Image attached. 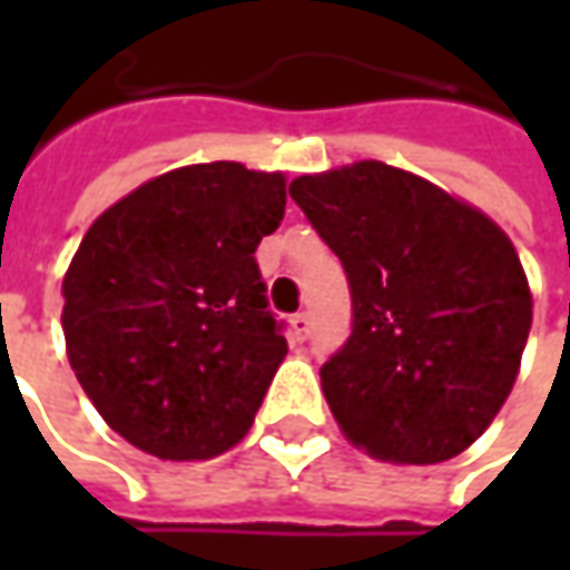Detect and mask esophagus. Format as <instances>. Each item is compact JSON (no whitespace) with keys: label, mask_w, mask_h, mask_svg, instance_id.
Returning a JSON list of instances; mask_svg holds the SVG:
<instances>
[{"label":"esophagus","mask_w":570,"mask_h":570,"mask_svg":"<svg viewBox=\"0 0 570 570\" xmlns=\"http://www.w3.org/2000/svg\"><path fill=\"white\" fill-rule=\"evenodd\" d=\"M311 330H314V326H311V317H307L304 311H301V314H295V317H292V333H295V340H297V342L311 340Z\"/></svg>","instance_id":"34e87169"}]
</instances>
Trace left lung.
Here are the masks:
<instances>
[{"label":"left lung","instance_id":"8db88e82","mask_svg":"<svg viewBox=\"0 0 570 570\" xmlns=\"http://www.w3.org/2000/svg\"><path fill=\"white\" fill-rule=\"evenodd\" d=\"M288 193L352 292V336L320 367L342 434L390 463L463 453L508 400L533 323L508 234L383 161L304 174Z\"/></svg>","mask_w":570,"mask_h":570}]
</instances>
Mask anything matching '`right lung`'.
I'll return each mask as SVG.
<instances>
[{
    "label": "right lung",
    "mask_w": 570,
    "mask_h": 570,
    "mask_svg": "<svg viewBox=\"0 0 570 570\" xmlns=\"http://www.w3.org/2000/svg\"><path fill=\"white\" fill-rule=\"evenodd\" d=\"M285 174L212 161L110 206L62 278V333L104 422L158 460H212L253 425L288 352L256 247Z\"/></svg>",
    "instance_id": "right-lung-1"
}]
</instances>
